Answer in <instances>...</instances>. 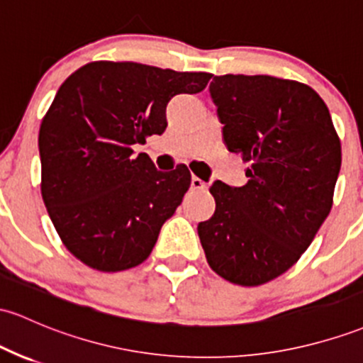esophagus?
I'll return each mask as SVG.
<instances>
[{
	"instance_id": "obj_1",
	"label": "esophagus",
	"mask_w": 363,
	"mask_h": 363,
	"mask_svg": "<svg viewBox=\"0 0 363 363\" xmlns=\"http://www.w3.org/2000/svg\"><path fill=\"white\" fill-rule=\"evenodd\" d=\"M191 189H206V182L201 181L196 175H193V177H191Z\"/></svg>"
}]
</instances>
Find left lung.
<instances>
[{"mask_svg":"<svg viewBox=\"0 0 363 363\" xmlns=\"http://www.w3.org/2000/svg\"><path fill=\"white\" fill-rule=\"evenodd\" d=\"M227 150L250 162L248 182L215 181V213L198 224L206 260L240 286H260L291 267L333 206L341 143L312 87L272 75L210 82Z\"/></svg>","mask_w":363,"mask_h":363,"instance_id":"1","label":"left lung"}]
</instances>
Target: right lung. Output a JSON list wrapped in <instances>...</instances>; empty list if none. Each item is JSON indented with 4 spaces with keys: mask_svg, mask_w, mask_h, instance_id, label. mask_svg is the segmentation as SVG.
<instances>
[{
    "mask_svg": "<svg viewBox=\"0 0 363 363\" xmlns=\"http://www.w3.org/2000/svg\"><path fill=\"white\" fill-rule=\"evenodd\" d=\"M212 74L93 62L60 86L39 129L41 194L63 245L101 272L150 257L189 189L188 167L155 169L133 146L162 134L167 103L200 93Z\"/></svg>",
    "mask_w": 363,
    "mask_h": 363,
    "instance_id": "1",
    "label": "right lung"
}]
</instances>
